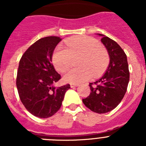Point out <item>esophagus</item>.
Masks as SVG:
<instances>
[{"instance_id":"34e87169","label":"esophagus","mask_w":146,"mask_h":146,"mask_svg":"<svg viewBox=\"0 0 146 146\" xmlns=\"http://www.w3.org/2000/svg\"><path fill=\"white\" fill-rule=\"evenodd\" d=\"M77 86H78V85L77 84H71L70 85L71 88H75V87H77Z\"/></svg>"}]
</instances>
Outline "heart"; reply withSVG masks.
Listing matches in <instances>:
<instances>
[{
    "mask_svg": "<svg viewBox=\"0 0 146 146\" xmlns=\"http://www.w3.org/2000/svg\"><path fill=\"white\" fill-rule=\"evenodd\" d=\"M66 48L59 46L52 56V61L57 70L64 72L70 67L73 57L80 55L77 60L79 68L69 70L64 75L66 82L79 84L93 76L99 74L108 63L106 50L100 47L97 40L92 37L82 36L66 40Z\"/></svg>",
    "mask_w": 146,
    "mask_h": 146,
    "instance_id": "obj_1",
    "label": "heart"
}]
</instances>
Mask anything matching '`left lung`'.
<instances>
[{"label":"left lung","instance_id":"left-lung-1","mask_svg":"<svg viewBox=\"0 0 146 146\" xmlns=\"http://www.w3.org/2000/svg\"><path fill=\"white\" fill-rule=\"evenodd\" d=\"M110 56V64L104 75L89 84L91 94L82 99L91 111L106 113L118 106L124 96L129 81L127 58L123 49L114 40L98 33Z\"/></svg>","mask_w":146,"mask_h":146}]
</instances>
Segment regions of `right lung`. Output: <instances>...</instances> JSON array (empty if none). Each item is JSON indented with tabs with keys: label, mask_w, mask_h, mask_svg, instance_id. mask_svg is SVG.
<instances>
[{
	"label": "right lung",
	"mask_w": 146,
	"mask_h": 146,
	"mask_svg": "<svg viewBox=\"0 0 146 146\" xmlns=\"http://www.w3.org/2000/svg\"><path fill=\"white\" fill-rule=\"evenodd\" d=\"M60 41L58 36L40 38L24 52L19 64L16 84L20 100L29 113L40 118L57 113L70 88L69 84L53 86L60 79L52 64L54 50Z\"/></svg>",
	"instance_id": "1"
}]
</instances>
